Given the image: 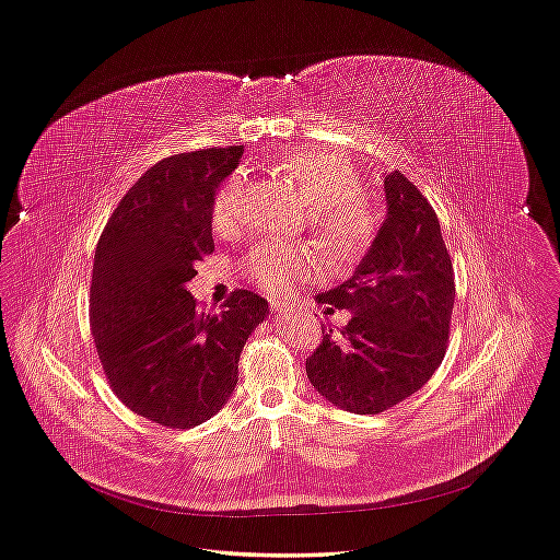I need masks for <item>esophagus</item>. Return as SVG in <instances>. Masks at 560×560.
Returning a JSON list of instances; mask_svg holds the SVG:
<instances>
[{
	"instance_id": "34e87169",
	"label": "esophagus",
	"mask_w": 560,
	"mask_h": 560,
	"mask_svg": "<svg viewBox=\"0 0 560 560\" xmlns=\"http://www.w3.org/2000/svg\"><path fill=\"white\" fill-rule=\"evenodd\" d=\"M270 306H272L275 313H283V311H285V304L279 302V300H270Z\"/></svg>"
}]
</instances>
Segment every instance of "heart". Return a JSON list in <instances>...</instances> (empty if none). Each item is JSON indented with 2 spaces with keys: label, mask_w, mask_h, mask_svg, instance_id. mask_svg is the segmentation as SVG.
I'll list each match as a JSON object with an SVG mask.
<instances>
[{
  "label": "heart",
  "mask_w": 560,
  "mask_h": 560,
  "mask_svg": "<svg viewBox=\"0 0 560 560\" xmlns=\"http://www.w3.org/2000/svg\"><path fill=\"white\" fill-rule=\"evenodd\" d=\"M279 172L298 190L311 215L313 238L331 260L357 258L370 243L374 215L363 199V182L354 163L340 154L290 152ZM245 176L231 174L211 206V224L218 233H231L243 222ZM313 256L281 243H260L247 258L245 270L265 292H285L292 283L315 272Z\"/></svg>",
  "instance_id": "heart-1"
}]
</instances>
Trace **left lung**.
<instances>
[{
    "instance_id": "8db88e82",
    "label": "left lung",
    "mask_w": 560,
    "mask_h": 560,
    "mask_svg": "<svg viewBox=\"0 0 560 560\" xmlns=\"http://www.w3.org/2000/svg\"><path fill=\"white\" fill-rule=\"evenodd\" d=\"M386 220L359 268L319 304L351 319L306 359L313 388L357 416L418 393L443 363L454 308V268L429 199L395 170L386 174Z\"/></svg>"
}]
</instances>
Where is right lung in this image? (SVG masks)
<instances>
[{"mask_svg": "<svg viewBox=\"0 0 560 560\" xmlns=\"http://www.w3.org/2000/svg\"><path fill=\"white\" fill-rule=\"evenodd\" d=\"M243 144L176 154L147 170L108 218L95 249L91 327L113 393L167 429L211 420L238 384L241 351L270 313L233 290L218 315L186 283L215 249L211 206Z\"/></svg>", "mask_w": 560, "mask_h": 560, "instance_id": "1", "label": "right lung"}]
</instances>
